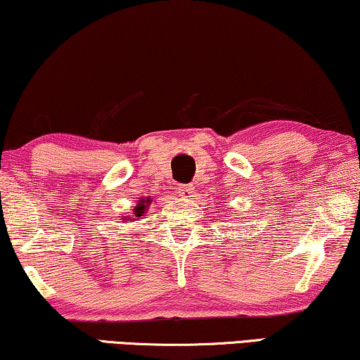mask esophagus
Returning a JSON list of instances; mask_svg holds the SVG:
<instances>
[{
	"label": "esophagus",
	"instance_id": "1",
	"mask_svg": "<svg viewBox=\"0 0 360 360\" xmlns=\"http://www.w3.org/2000/svg\"><path fill=\"white\" fill-rule=\"evenodd\" d=\"M180 196L181 198H185V200H193V196H195V188L191 185H184V186H180Z\"/></svg>",
	"mask_w": 360,
	"mask_h": 360
}]
</instances>
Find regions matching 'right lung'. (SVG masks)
Returning <instances> with one entry per match:
<instances>
[{"mask_svg": "<svg viewBox=\"0 0 360 360\" xmlns=\"http://www.w3.org/2000/svg\"><path fill=\"white\" fill-rule=\"evenodd\" d=\"M147 203H149V200H147V201L141 200L139 203H137V206H134V213H132V216H127V218H126L127 223H132V221H141L142 216H146Z\"/></svg>", "mask_w": 360, "mask_h": 360, "instance_id": "add662e5", "label": "right lung"}]
</instances>
